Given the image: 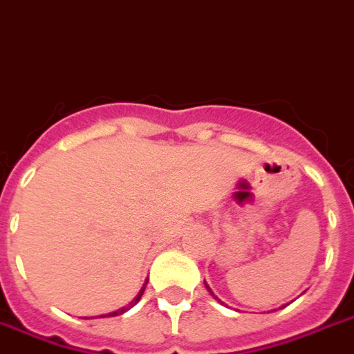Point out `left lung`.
Here are the masks:
<instances>
[{"instance_id":"left-lung-1","label":"left lung","mask_w":354,"mask_h":354,"mask_svg":"<svg viewBox=\"0 0 354 354\" xmlns=\"http://www.w3.org/2000/svg\"><path fill=\"white\" fill-rule=\"evenodd\" d=\"M205 287H207V291H209L212 295V291H211V289H209V286H207V283H205ZM212 297H214V295H212ZM214 298H216V297H214ZM216 300H218V298H216Z\"/></svg>"}]
</instances>
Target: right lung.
<instances>
[{"label":"right lung","instance_id":"obj_1","mask_svg":"<svg viewBox=\"0 0 354 354\" xmlns=\"http://www.w3.org/2000/svg\"><path fill=\"white\" fill-rule=\"evenodd\" d=\"M145 287H147V283H143V287H142V291L138 292V297L134 298V300L131 301V304H129L127 307H122V309H118V311H114V313H109V315H105V317H118V315H123V313L125 311H129V309H131L132 306H136L138 301H140V298H142V295H143V291H145Z\"/></svg>","mask_w":354,"mask_h":354}]
</instances>
